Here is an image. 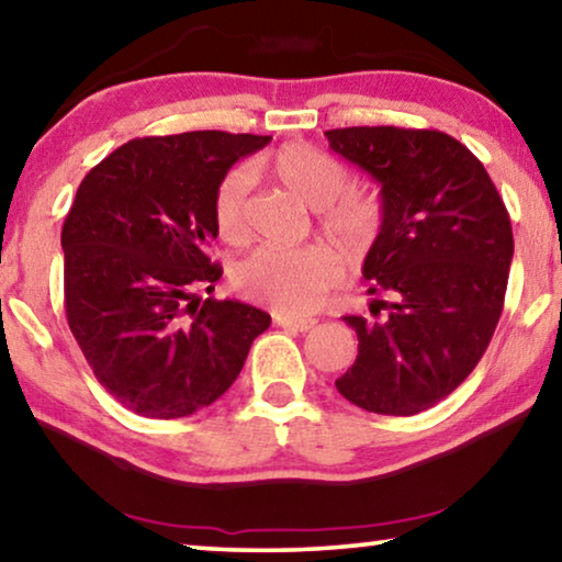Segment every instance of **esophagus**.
<instances>
[{"label":"esophagus","mask_w":562,"mask_h":562,"mask_svg":"<svg viewBox=\"0 0 562 562\" xmlns=\"http://www.w3.org/2000/svg\"><path fill=\"white\" fill-rule=\"evenodd\" d=\"M274 323H278L280 328L290 330V333H307V330L315 328L313 321H297V317H278Z\"/></svg>","instance_id":"esophagus-1"}]
</instances>
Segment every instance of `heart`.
Listing matches in <instances>:
<instances>
[{
	"mask_svg": "<svg viewBox=\"0 0 562 562\" xmlns=\"http://www.w3.org/2000/svg\"><path fill=\"white\" fill-rule=\"evenodd\" d=\"M262 169L307 206L321 209L323 229L350 249L368 245L379 229V201L348 187V169L338 158L307 144H288L267 156ZM252 171L237 166L214 191V224L222 239L239 245L249 234ZM342 265L328 247H259L234 267L232 282L241 295L280 315H310L338 284Z\"/></svg>",
	"mask_w": 562,
	"mask_h": 562,
	"instance_id": "heart-1",
	"label": "heart"
}]
</instances>
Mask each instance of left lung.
<instances>
[{"label": "left lung", "instance_id": "8db88e82", "mask_svg": "<svg viewBox=\"0 0 562 562\" xmlns=\"http://www.w3.org/2000/svg\"><path fill=\"white\" fill-rule=\"evenodd\" d=\"M330 148L381 187L363 259L379 321L346 315L358 358L335 381L366 412L414 416L447 398L487 350L505 305L513 224L472 150L441 131L358 125Z\"/></svg>", "mask_w": 562, "mask_h": 562}]
</instances>
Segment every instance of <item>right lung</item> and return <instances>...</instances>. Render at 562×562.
I'll list each match as a JSON object with an SVG mask.
<instances>
[{"label": "right lung", "instance_id": "1", "mask_svg": "<svg viewBox=\"0 0 562 562\" xmlns=\"http://www.w3.org/2000/svg\"><path fill=\"white\" fill-rule=\"evenodd\" d=\"M270 140L133 138L78 187L60 239L67 325L100 386L133 414L181 418L214 404L270 328L265 310L201 295L222 278L209 259L214 191Z\"/></svg>", "mask_w": 562, "mask_h": 562}]
</instances>
